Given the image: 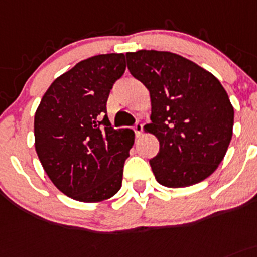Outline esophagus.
<instances>
[{
    "instance_id": "34e87169",
    "label": "esophagus",
    "mask_w": 257,
    "mask_h": 257,
    "mask_svg": "<svg viewBox=\"0 0 257 257\" xmlns=\"http://www.w3.org/2000/svg\"><path fill=\"white\" fill-rule=\"evenodd\" d=\"M134 132H136L137 137H141L143 132V124L142 123H136L134 124Z\"/></svg>"
}]
</instances>
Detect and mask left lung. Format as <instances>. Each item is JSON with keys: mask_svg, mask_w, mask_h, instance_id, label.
<instances>
[{"mask_svg": "<svg viewBox=\"0 0 257 257\" xmlns=\"http://www.w3.org/2000/svg\"><path fill=\"white\" fill-rule=\"evenodd\" d=\"M128 69L148 88L152 114L146 131L160 151L150 165L167 188L194 185L224 158L234 111L226 90L210 72L171 52L126 53Z\"/></svg>", "mask_w": 257, "mask_h": 257, "instance_id": "8db88e82", "label": "left lung"}]
</instances>
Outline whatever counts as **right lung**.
Listing matches in <instances>:
<instances>
[{
    "label": "right lung",
    "mask_w": 257,
    "mask_h": 257,
    "mask_svg": "<svg viewBox=\"0 0 257 257\" xmlns=\"http://www.w3.org/2000/svg\"><path fill=\"white\" fill-rule=\"evenodd\" d=\"M125 67L123 53L78 62L54 80L35 112V150L43 169L74 200L97 203L121 188L134 132L112 128L106 101Z\"/></svg>",
    "instance_id": "1"
}]
</instances>
